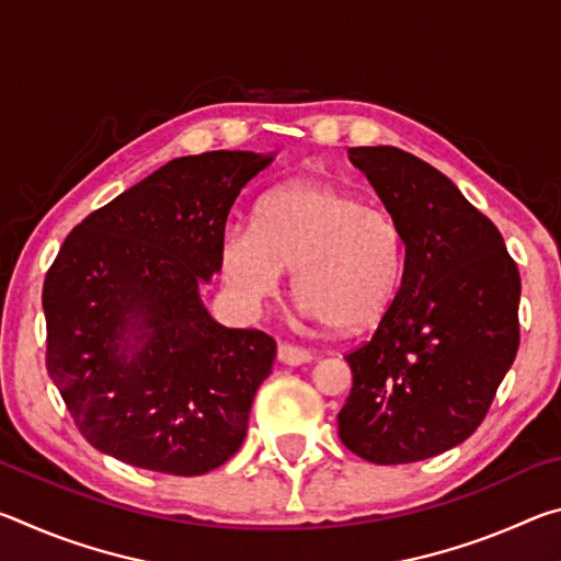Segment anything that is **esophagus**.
Instances as JSON below:
<instances>
[{"mask_svg":"<svg viewBox=\"0 0 561 561\" xmlns=\"http://www.w3.org/2000/svg\"><path fill=\"white\" fill-rule=\"evenodd\" d=\"M277 358L287 366H301V364H309V360L314 358V354H311L309 348H301V346H294V344H279Z\"/></svg>","mask_w":561,"mask_h":561,"instance_id":"34e87169","label":"esophagus"}]
</instances>
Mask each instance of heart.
Segmentation results:
<instances>
[{"label": "heart", "instance_id": "obj_1", "mask_svg": "<svg viewBox=\"0 0 561 561\" xmlns=\"http://www.w3.org/2000/svg\"><path fill=\"white\" fill-rule=\"evenodd\" d=\"M403 254L401 227L381 207L331 185L294 183L264 197L254 227H227L220 260L242 301H267L294 267V291L311 317L358 331L391 307Z\"/></svg>", "mask_w": 561, "mask_h": 561}]
</instances>
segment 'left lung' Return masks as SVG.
I'll use <instances>...</instances> for the list:
<instances>
[{
    "instance_id": "obj_1",
    "label": "left lung",
    "mask_w": 561,
    "mask_h": 561,
    "mask_svg": "<svg viewBox=\"0 0 561 561\" xmlns=\"http://www.w3.org/2000/svg\"><path fill=\"white\" fill-rule=\"evenodd\" d=\"M348 160L401 227L405 267L371 339L344 356L354 386L339 438L368 462H417L485 421L519 348V272L440 170L393 146L348 148Z\"/></svg>"
}]
</instances>
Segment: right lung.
<instances>
[{"instance_id": "right-lung-1", "label": "right lung", "mask_w": 561, "mask_h": 561, "mask_svg": "<svg viewBox=\"0 0 561 561\" xmlns=\"http://www.w3.org/2000/svg\"><path fill=\"white\" fill-rule=\"evenodd\" d=\"M270 163L244 150L175 158L64 240L42 291L46 371L96 450L187 478L240 450L277 344L217 324L197 284L222 267L227 215Z\"/></svg>"}]
</instances>
